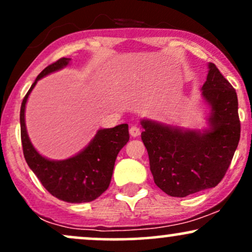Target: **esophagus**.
<instances>
[{
    "label": "esophagus",
    "instance_id": "34e87169",
    "mask_svg": "<svg viewBox=\"0 0 252 252\" xmlns=\"http://www.w3.org/2000/svg\"><path fill=\"white\" fill-rule=\"evenodd\" d=\"M129 132H130V135L132 136V137H137V136L141 135V129H140V126H130V129H129Z\"/></svg>",
    "mask_w": 252,
    "mask_h": 252
}]
</instances>
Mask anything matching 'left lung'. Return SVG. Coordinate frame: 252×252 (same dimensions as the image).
<instances>
[{
  "mask_svg": "<svg viewBox=\"0 0 252 252\" xmlns=\"http://www.w3.org/2000/svg\"><path fill=\"white\" fill-rule=\"evenodd\" d=\"M202 85L210 104V130H182L143 120L141 134L156 186L184 198L216 187L230 167L241 137L236 90L215 63Z\"/></svg>",
  "mask_w": 252,
  "mask_h": 252,
  "instance_id": "8db88e82",
  "label": "left lung"
}]
</instances>
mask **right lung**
Instances as JSON below:
<instances>
[{
    "label": "right lung",
    "instance_id": "add662e5",
    "mask_svg": "<svg viewBox=\"0 0 252 252\" xmlns=\"http://www.w3.org/2000/svg\"><path fill=\"white\" fill-rule=\"evenodd\" d=\"M71 59L60 58L36 77L28 90L20 110L21 142L30 168L52 195L66 202H89L108 189L120 150L129 141L128 124L98 130L94 140L83 152L63 161H51L36 152L28 137L25 124V109L28 96L36 82L48 73L68 65Z\"/></svg>",
    "mask_w": 252,
    "mask_h": 252
}]
</instances>
